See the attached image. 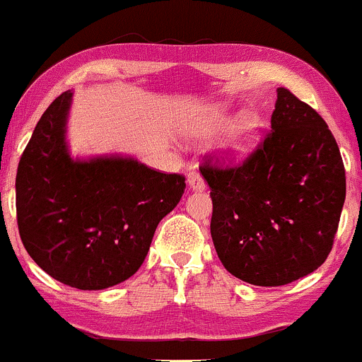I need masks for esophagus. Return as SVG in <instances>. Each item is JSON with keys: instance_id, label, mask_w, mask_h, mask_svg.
<instances>
[{"instance_id": "1", "label": "esophagus", "mask_w": 362, "mask_h": 362, "mask_svg": "<svg viewBox=\"0 0 362 362\" xmlns=\"http://www.w3.org/2000/svg\"><path fill=\"white\" fill-rule=\"evenodd\" d=\"M187 182H189V185H191V189H196V191H203V189L206 187V184H204V178L201 177L199 171H189Z\"/></svg>"}]
</instances>
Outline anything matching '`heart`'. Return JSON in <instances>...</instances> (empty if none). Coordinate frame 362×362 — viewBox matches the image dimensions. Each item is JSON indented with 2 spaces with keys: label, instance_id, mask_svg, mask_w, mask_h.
<instances>
[{
  "label": "heart",
  "instance_id": "1",
  "mask_svg": "<svg viewBox=\"0 0 362 362\" xmlns=\"http://www.w3.org/2000/svg\"><path fill=\"white\" fill-rule=\"evenodd\" d=\"M210 121H211V124H220L222 121H226V116H223L222 112L216 111V112H213ZM255 127H257V124H255L253 119H250V117H248V119L243 121V123L239 124L238 130H235L234 136H232V140H230L232 149L239 151V152L248 149V147L251 146V140H253Z\"/></svg>",
  "mask_w": 362,
  "mask_h": 362
}]
</instances>
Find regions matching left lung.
I'll return each mask as SVG.
<instances>
[{
  "label": "left lung",
  "mask_w": 362,
  "mask_h": 362,
  "mask_svg": "<svg viewBox=\"0 0 362 362\" xmlns=\"http://www.w3.org/2000/svg\"><path fill=\"white\" fill-rule=\"evenodd\" d=\"M211 239L223 267L255 286H283L321 267L345 201V168L326 121L277 88L271 130L248 158L206 154Z\"/></svg>",
  "instance_id": "1"
}]
</instances>
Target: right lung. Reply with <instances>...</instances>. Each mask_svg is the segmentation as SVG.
<instances>
[{
  "label": "right lung",
  "mask_w": 362,
  "mask_h": 362,
  "mask_svg": "<svg viewBox=\"0 0 362 362\" xmlns=\"http://www.w3.org/2000/svg\"><path fill=\"white\" fill-rule=\"evenodd\" d=\"M71 97L64 91L52 102L21 156L18 234L53 279L104 290L139 271L156 227L184 194L185 177L135 159L72 161L64 142Z\"/></svg>",
  "instance_id": "add662e5"
}]
</instances>
